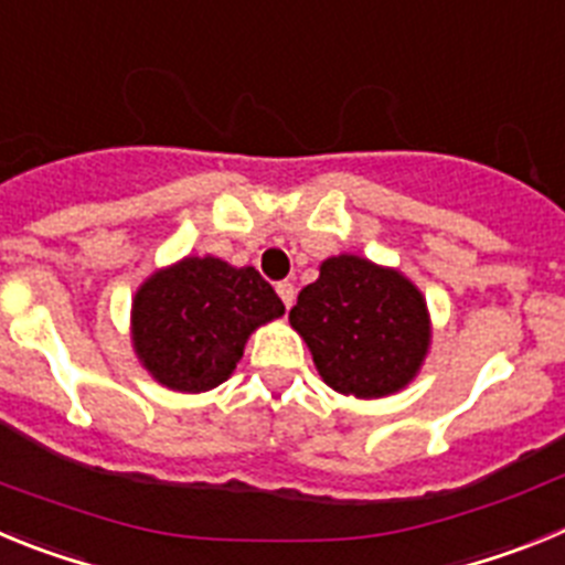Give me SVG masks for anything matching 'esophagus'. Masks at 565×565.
Returning <instances> with one entry per match:
<instances>
[{
  "label": "esophagus",
  "instance_id": "34e87169",
  "mask_svg": "<svg viewBox=\"0 0 565 565\" xmlns=\"http://www.w3.org/2000/svg\"><path fill=\"white\" fill-rule=\"evenodd\" d=\"M277 294H279V299H282V306H286V308H291L294 299H297V288H294V282H288V279L277 282Z\"/></svg>",
  "mask_w": 565,
  "mask_h": 565
}]
</instances>
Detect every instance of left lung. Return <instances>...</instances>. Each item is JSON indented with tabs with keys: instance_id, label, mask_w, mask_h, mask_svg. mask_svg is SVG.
Masks as SVG:
<instances>
[{
	"instance_id": "1",
	"label": "left lung",
	"mask_w": 565,
	"mask_h": 565,
	"mask_svg": "<svg viewBox=\"0 0 565 565\" xmlns=\"http://www.w3.org/2000/svg\"><path fill=\"white\" fill-rule=\"evenodd\" d=\"M333 391L379 398L416 376L430 322L422 294L398 271L353 254L331 257L288 313Z\"/></svg>"
}]
</instances>
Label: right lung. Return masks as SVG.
I'll use <instances>...</instances> for the list:
<instances>
[{
    "label": "right lung",
    "mask_w": 565,
    "mask_h": 565,
    "mask_svg": "<svg viewBox=\"0 0 565 565\" xmlns=\"http://www.w3.org/2000/svg\"><path fill=\"white\" fill-rule=\"evenodd\" d=\"M282 313V299L252 266L186 257L135 294V351L172 391H212L234 371L248 333Z\"/></svg>",
    "instance_id": "obj_1"
}]
</instances>
